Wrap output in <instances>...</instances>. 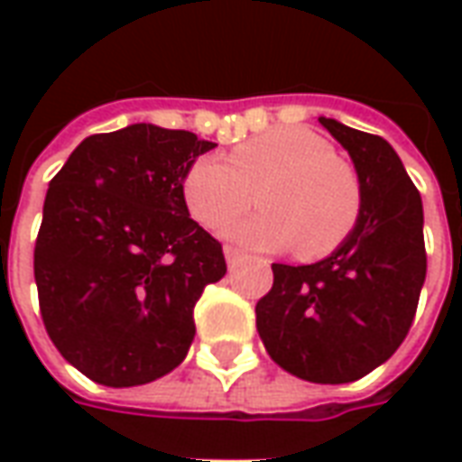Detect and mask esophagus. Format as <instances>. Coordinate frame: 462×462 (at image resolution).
<instances>
[{
	"mask_svg": "<svg viewBox=\"0 0 462 462\" xmlns=\"http://www.w3.org/2000/svg\"><path fill=\"white\" fill-rule=\"evenodd\" d=\"M225 260H227V267H230V270H235V267H237V264H240V262L245 260V254H242V252L237 250V247H232V245H227V247H225Z\"/></svg>",
	"mask_w": 462,
	"mask_h": 462,
	"instance_id": "esophagus-1",
	"label": "esophagus"
}]
</instances>
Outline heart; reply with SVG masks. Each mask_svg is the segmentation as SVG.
I'll return each mask as SVG.
<instances>
[{"mask_svg": "<svg viewBox=\"0 0 462 462\" xmlns=\"http://www.w3.org/2000/svg\"><path fill=\"white\" fill-rule=\"evenodd\" d=\"M260 215L232 225V240L319 260L356 230L364 192L356 171L310 128H277L235 145L227 161L200 155L182 178L188 210L208 230H220L257 202Z\"/></svg>", "mask_w": 462, "mask_h": 462, "instance_id": "heart-1", "label": "heart"}]
</instances>
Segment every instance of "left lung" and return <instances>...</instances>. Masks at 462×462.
<instances>
[{
    "label": "left lung",
    "mask_w": 462,
    "mask_h": 462,
    "mask_svg": "<svg viewBox=\"0 0 462 462\" xmlns=\"http://www.w3.org/2000/svg\"><path fill=\"white\" fill-rule=\"evenodd\" d=\"M354 161L364 208L356 230L317 264H272L257 331L284 371L314 383H348L396 354L426 282L423 202L381 135L319 118Z\"/></svg>",
    "instance_id": "1"
}]
</instances>
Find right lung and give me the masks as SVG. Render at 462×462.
<instances>
[{
	"label": "right lung",
	"instance_id": "1",
	"mask_svg": "<svg viewBox=\"0 0 462 462\" xmlns=\"http://www.w3.org/2000/svg\"><path fill=\"white\" fill-rule=\"evenodd\" d=\"M215 148L133 123L88 135L49 182L34 247L46 334L104 386H141L180 364L195 301L225 277L222 245L192 220L182 178Z\"/></svg>",
	"mask_w": 462,
	"mask_h": 462
}]
</instances>
